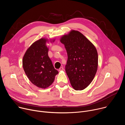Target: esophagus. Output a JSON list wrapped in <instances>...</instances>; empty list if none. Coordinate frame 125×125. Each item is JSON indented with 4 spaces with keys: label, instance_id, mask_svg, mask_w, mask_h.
<instances>
[{
    "label": "esophagus",
    "instance_id": "esophagus-1",
    "mask_svg": "<svg viewBox=\"0 0 125 125\" xmlns=\"http://www.w3.org/2000/svg\"><path fill=\"white\" fill-rule=\"evenodd\" d=\"M63 70H64V68H63V67H60V68H59V72H60V71H63Z\"/></svg>",
    "mask_w": 125,
    "mask_h": 125
}]
</instances>
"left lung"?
<instances>
[{"label":"left lung","mask_w":125,"mask_h":125,"mask_svg":"<svg viewBox=\"0 0 125 125\" xmlns=\"http://www.w3.org/2000/svg\"><path fill=\"white\" fill-rule=\"evenodd\" d=\"M66 49L65 71L71 85L83 90L94 79L98 67V54L94 45L78 31L72 30L60 39Z\"/></svg>","instance_id":"obj_1"}]
</instances>
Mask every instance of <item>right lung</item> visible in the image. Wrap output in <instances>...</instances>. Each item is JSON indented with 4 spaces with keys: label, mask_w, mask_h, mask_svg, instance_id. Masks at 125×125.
<instances>
[{
    "label": "right lung",
    "mask_w": 125,
    "mask_h": 125,
    "mask_svg": "<svg viewBox=\"0 0 125 125\" xmlns=\"http://www.w3.org/2000/svg\"><path fill=\"white\" fill-rule=\"evenodd\" d=\"M54 42L55 40L50 41ZM48 40L42 38L27 50L23 58V67L29 80L35 86L45 88L54 82L58 71L53 67L48 55Z\"/></svg>",
    "instance_id": "add662e5"
}]
</instances>
